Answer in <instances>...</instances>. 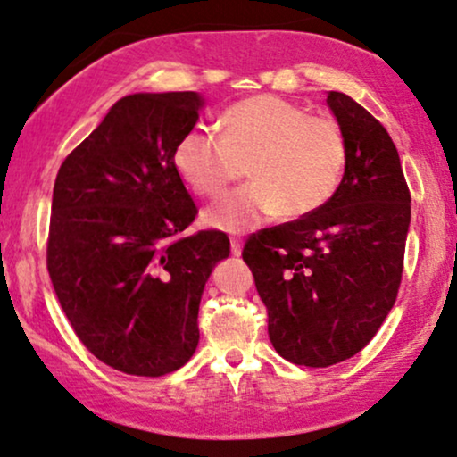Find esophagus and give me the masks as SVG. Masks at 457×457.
<instances>
[{"instance_id":"esophagus-1","label":"esophagus","mask_w":457,"mask_h":457,"mask_svg":"<svg viewBox=\"0 0 457 457\" xmlns=\"http://www.w3.org/2000/svg\"><path fill=\"white\" fill-rule=\"evenodd\" d=\"M241 245H244V241H241L239 237H230V254L239 256L241 254Z\"/></svg>"}]
</instances>
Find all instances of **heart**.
I'll return each mask as SVG.
<instances>
[{"instance_id": "1", "label": "heart", "mask_w": 457, "mask_h": 457, "mask_svg": "<svg viewBox=\"0 0 457 457\" xmlns=\"http://www.w3.org/2000/svg\"><path fill=\"white\" fill-rule=\"evenodd\" d=\"M347 145L341 127L309 116L275 95H256L220 116V135L193 127L178 139L173 165L196 195L218 199L247 165L252 182L205 213L207 224L245 230L279 213L305 218L330 201L345 171Z\"/></svg>"}]
</instances>
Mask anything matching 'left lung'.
I'll return each instance as SVG.
<instances>
[{
  "label": "left lung",
  "instance_id": "obj_1",
  "mask_svg": "<svg viewBox=\"0 0 457 457\" xmlns=\"http://www.w3.org/2000/svg\"><path fill=\"white\" fill-rule=\"evenodd\" d=\"M345 173L326 205L247 237L244 261L267 307L269 337L292 364L324 369L356 356L396 303L411 193L386 127L330 91Z\"/></svg>",
  "mask_w": 457,
  "mask_h": 457
}]
</instances>
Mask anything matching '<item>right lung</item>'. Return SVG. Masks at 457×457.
Segmentation results:
<instances>
[{
  "label": "right lung",
  "instance_id": "obj_1",
  "mask_svg": "<svg viewBox=\"0 0 457 457\" xmlns=\"http://www.w3.org/2000/svg\"><path fill=\"white\" fill-rule=\"evenodd\" d=\"M201 97L137 93L61 165L46 264L82 345L112 369L162 377L199 343V303L213 264L228 256L222 230H199L173 148L199 120Z\"/></svg>",
  "mask_w": 457,
  "mask_h": 457
}]
</instances>
